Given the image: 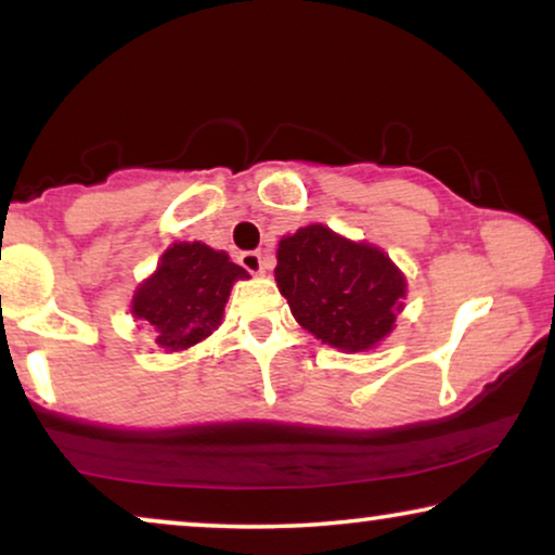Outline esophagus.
<instances>
[{"label": "esophagus", "instance_id": "esophagus-1", "mask_svg": "<svg viewBox=\"0 0 555 555\" xmlns=\"http://www.w3.org/2000/svg\"><path fill=\"white\" fill-rule=\"evenodd\" d=\"M240 264L249 272V275H262V272H264V262H262L260 253H242Z\"/></svg>", "mask_w": 555, "mask_h": 555}]
</instances>
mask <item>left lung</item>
Returning <instances> with one entry per match:
<instances>
[{
    "label": "left lung",
    "instance_id": "left-lung-1",
    "mask_svg": "<svg viewBox=\"0 0 555 555\" xmlns=\"http://www.w3.org/2000/svg\"><path fill=\"white\" fill-rule=\"evenodd\" d=\"M275 283L295 321L344 353L369 351L404 310L406 278L391 257L325 224L278 242Z\"/></svg>",
    "mask_w": 555,
    "mask_h": 555
}]
</instances>
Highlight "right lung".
Here are the masks:
<instances>
[{"instance_id": "add662e5", "label": "right lung", "mask_w": 555, "mask_h": 555, "mask_svg": "<svg viewBox=\"0 0 555 555\" xmlns=\"http://www.w3.org/2000/svg\"><path fill=\"white\" fill-rule=\"evenodd\" d=\"M247 278V270L234 264L224 249L173 242L156 270L135 287L131 315L154 333L156 348L181 353L219 328L232 285Z\"/></svg>"}]
</instances>
